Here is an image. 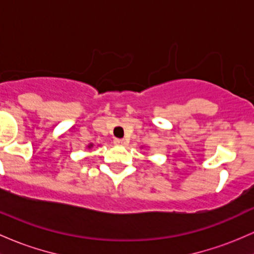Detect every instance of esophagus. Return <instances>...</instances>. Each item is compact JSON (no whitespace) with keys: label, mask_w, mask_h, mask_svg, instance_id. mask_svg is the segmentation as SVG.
Segmentation results:
<instances>
[{"label":"esophagus","mask_w":254,"mask_h":254,"mask_svg":"<svg viewBox=\"0 0 254 254\" xmlns=\"http://www.w3.org/2000/svg\"><path fill=\"white\" fill-rule=\"evenodd\" d=\"M113 143L116 144V146H125V144H127V141L123 140V138H116V140L113 141Z\"/></svg>","instance_id":"esophagus-1"}]
</instances>
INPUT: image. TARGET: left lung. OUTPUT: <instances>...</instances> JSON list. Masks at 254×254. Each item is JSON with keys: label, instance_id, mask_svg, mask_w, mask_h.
I'll return each instance as SVG.
<instances>
[{"label": "left lung", "instance_id": "left-lung-1", "mask_svg": "<svg viewBox=\"0 0 254 254\" xmlns=\"http://www.w3.org/2000/svg\"><path fill=\"white\" fill-rule=\"evenodd\" d=\"M141 148H142V147H141Z\"/></svg>", "mask_w": 254, "mask_h": 254}]
</instances>
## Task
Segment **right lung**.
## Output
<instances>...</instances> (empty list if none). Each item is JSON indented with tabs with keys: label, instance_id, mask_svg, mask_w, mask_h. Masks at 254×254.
Masks as SVG:
<instances>
[{
	"label": "right lung",
	"instance_id": "add662e5",
	"mask_svg": "<svg viewBox=\"0 0 254 254\" xmlns=\"http://www.w3.org/2000/svg\"><path fill=\"white\" fill-rule=\"evenodd\" d=\"M93 147H94V144H93V143H89L88 146H86V148H88V149H90V148H93Z\"/></svg>",
	"mask_w": 254,
	"mask_h": 254
}]
</instances>
